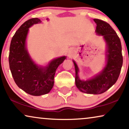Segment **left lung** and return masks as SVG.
Segmentation results:
<instances>
[{"mask_svg":"<svg viewBox=\"0 0 129 129\" xmlns=\"http://www.w3.org/2000/svg\"><path fill=\"white\" fill-rule=\"evenodd\" d=\"M93 20L97 25L96 34L103 36L106 43L105 66L102 71L91 79L84 80L79 77V68L75 61H73L77 89L83 93L98 94L105 92L115 84L122 67L123 56L120 40L110 24L100 19H94Z\"/></svg>","mask_w":129,"mask_h":129,"instance_id":"8db88e82","label":"left lung"}]
</instances>
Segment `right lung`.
<instances>
[{"mask_svg":"<svg viewBox=\"0 0 129 129\" xmlns=\"http://www.w3.org/2000/svg\"><path fill=\"white\" fill-rule=\"evenodd\" d=\"M41 22L39 19L32 18L20 26L12 39L9 56L10 69L16 84L26 93L36 96L50 92L54 85L56 70L66 59L65 56L56 58L46 66H39L31 59L26 47L29 28Z\"/></svg>","mask_w":129,"mask_h":129,"instance_id":"right-lung-1","label":"right lung"}]
</instances>
